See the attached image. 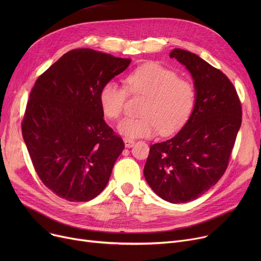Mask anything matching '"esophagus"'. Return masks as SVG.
<instances>
[{"mask_svg":"<svg viewBox=\"0 0 261 261\" xmlns=\"http://www.w3.org/2000/svg\"><path fill=\"white\" fill-rule=\"evenodd\" d=\"M123 143H125V146H126L127 148H131V147L134 146V141L131 140V139H128V138L123 139Z\"/></svg>","mask_w":261,"mask_h":261,"instance_id":"esophagus-1","label":"esophagus"}]
</instances>
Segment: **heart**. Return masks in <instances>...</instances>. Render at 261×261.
I'll return each mask as SVG.
<instances>
[{"label":"heart","mask_w":261,"mask_h":261,"mask_svg":"<svg viewBox=\"0 0 261 261\" xmlns=\"http://www.w3.org/2000/svg\"><path fill=\"white\" fill-rule=\"evenodd\" d=\"M125 84L131 94L145 96L142 116L125 118L117 127L127 138H150L159 131L170 134L184 125L194 110V85L160 64L139 66L126 77ZM126 99V90L114 81L107 82L99 92L101 111L111 119L121 115Z\"/></svg>","instance_id":"1"}]
</instances>
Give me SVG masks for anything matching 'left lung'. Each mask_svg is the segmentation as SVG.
<instances>
[{"label":"left lung","mask_w":261,"mask_h":261,"mask_svg":"<svg viewBox=\"0 0 261 261\" xmlns=\"http://www.w3.org/2000/svg\"><path fill=\"white\" fill-rule=\"evenodd\" d=\"M194 79L196 101L187 122L172 139L150 146L144 175L170 203L193 201L221 179L241 126V103L229 79L198 55L170 53Z\"/></svg>","instance_id":"1"}]
</instances>
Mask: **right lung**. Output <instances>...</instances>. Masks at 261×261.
<instances>
[{"label": "right lung", "instance_id": "right-lung-1", "mask_svg": "<svg viewBox=\"0 0 261 261\" xmlns=\"http://www.w3.org/2000/svg\"><path fill=\"white\" fill-rule=\"evenodd\" d=\"M130 62L77 48L37 79L22 135L40 180L60 198L87 202L107 186L125 145L103 119L99 92Z\"/></svg>", "mask_w": 261, "mask_h": 261}]
</instances>
